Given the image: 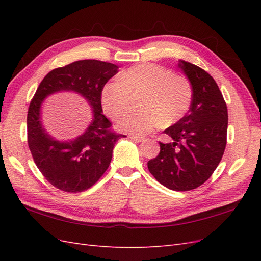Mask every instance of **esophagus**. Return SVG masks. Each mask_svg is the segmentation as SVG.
I'll list each match as a JSON object with an SVG mask.
<instances>
[{"mask_svg": "<svg viewBox=\"0 0 261 261\" xmlns=\"http://www.w3.org/2000/svg\"><path fill=\"white\" fill-rule=\"evenodd\" d=\"M129 138L133 140V141H136V143H143V141H145V138L143 137H138V136H129Z\"/></svg>", "mask_w": 261, "mask_h": 261, "instance_id": "34e87169", "label": "esophagus"}]
</instances>
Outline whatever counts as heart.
I'll return each instance as SVG.
<instances>
[{
	"instance_id": "1",
	"label": "heart",
	"mask_w": 261,
	"mask_h": 261,
	"mask_svg": "<svg viewBox=\"0 0 261 261\" xmlns=\"http://www.w3.org/2000/svg\"><path fill=\"white\" fill-rule=\"evenodd\" d=\"M141 112L129 113L118 122V128L143 137L162 126L175 124L192 105L193 88L185 77L161 65L144 63L125 70L109 83L101 93L105 112L113 120L128 111L133 96H140Z\"/></svg>"
}]
</instances>
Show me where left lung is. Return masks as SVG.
Segmentation results:
<instances>
[{
	"instance_id": "1",
	"label": "left lung",
	"mask_w": 261,
	"mask_h": 261,
	"mask_svg": "<svg viewBox=\"0 0 261 261\" xmlns=\"http://www.w3.org/2000/svg\"><path fill=\"white\" fill-rule=\"evenodd\" d=\"M193 88L192 105L180 121L164 133L173 141L160 144V153L148 161L154 178L172 191L202 185L215 172L226 146L227 108L215 80L202 68L178 61Z\"/></svg>"
}]
</instances>
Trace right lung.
<instances>
[{
	"label": "right lung",
	"instance_id": "1",
	"mask_svg": "<svg viewBox=\"0 0 261 261\" xmlns=\"http://www.w3.org/2000/svg\"><path fill=\"white\" fill-rule=\"evenodd\" d=\"M118 66L98 60H82L55 68L39 85L27 114V138L31 155L45 179L63 192L90 188L109 168L116 141L124 137L111 130L102 114L101 93ZM60 91L81 94L93 109V121L82 136L61 142L49 136L41 123V106L48 95Z\"/></svg>",
	"mask_w": 261,
	"mask_h": 261
}]
</instances>
